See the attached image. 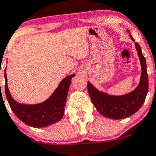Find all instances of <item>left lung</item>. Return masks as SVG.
I'll return each mask as SVG.
<instances>
[{"mask_svg": "<svg viewBox=\"0 0 156 156\" xmlns=\"http://www.w3.org/2000/svg\"><path fill=\"white\" fill-rule=\"evenodd\" d=\"M130 38L134 41L131 35ZM135 47L140 60L142 73L139 85L134 90L123 96L108 95L99 91L90 83L87 82V90L91 101L97 111L105 117L112 119L127 118L136 113L145 101L149 88L146 59L136 42H135Z\"/></svg>", "mask_w": 156, "mask_h": 156, "instance_id": "8db88e82", "label": "left lung"}]
</instances>
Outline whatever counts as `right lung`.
Masks as SVG:
<instances>
[{
    "instance_id": "obj_1",
    "label": "right lung",
    "mask_w": 156,
    "mask_h": 156,
    "mask_svg": "<svg viewBox=\"0 0 156 156\" xmlns=\"http://www.w3.org/2000/svg\"><path fill=\"white\" fill-rule=\"evenodd\" d=\"M75 75L64 78L56 90L44 103L36 105H25L17 103L11 97L7 84V74L4 70L5 93L7 101L14 114L23 122L33 127H43L58 122L62 119L71 80Z\"/></svg>"
}]
</instances>
